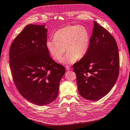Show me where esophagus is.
<instances>
[{"label":"esophagus","instance_id":"1","mask_svg":"<svg viewBox=\"0 0 130 130\" xmlns=\"http://www.w3.org/2000/svg\"><path fill=\"white\" fill-rule=\"evenodd\" d=\"M66 68L67 70H68V71H69V70H70L71 69V68L69 67V66H66Z\"/></svg>","mask_w":130,"mask_h":130}]
</instances>
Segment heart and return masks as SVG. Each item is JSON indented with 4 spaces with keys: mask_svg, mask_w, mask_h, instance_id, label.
Instances as JSON below:
<instances>
[{
    "mask_svg": "<svg viewBox=\"0 0 130 130\" xmlns=\"http://www.w3.org/2000/svg\"><path fill=\"white\" fill-rule=\"evenodd\" d=\"M89 43L90 35L85 26L70 25L58 29L54 35V39H48L46 44L48 52L55 60L60 59L65 51H67L60 62L70 65L86 54Z\"/></svg>",
    "mask_w": 130,
    "mask_h": 130,
    "instance_id": "obj_1",
    "label": "heart"
}]
</instances>
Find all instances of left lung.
I'll return each mask as SVG.
<instances>
[{
  "instance_id": "left-lung-1",
  "label": "left lung",
  "mask_w": 130,
  "mask_h": 130,
  "mask_svg": "<svg viewBox=\"0 0 130 130\" xmlns=\"http://www.w3.org/2000/svg\"><path fill=\"white\" fill-rule=\"evenodd\" d=\"M86 54L73 65L78 93L84 98L97 101L115 85L119 73L118 48L115 38L95 21Z\"/></svg>"
}]
</instances>
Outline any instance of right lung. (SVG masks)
<instances>
[{
	"label": "right lung",
	"instance_id": "right-lung-1",
	"mask_svg": "<svg viewBox=\"0 0 130 130\" xmlns=\"http://www.w3.org/2000/svg\"><path fill=\"white\" fill-rule=\"evenodd\" d=\"M45 26L26 25L9 51L10 67L17 89L25 99L38 106L48 105L56 99L66 72L63 66L49 56Z\"/></svg>",
	"mask_w": 130,
	"mask_h": 130
}]
</instances>
